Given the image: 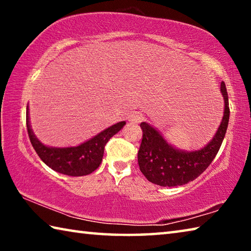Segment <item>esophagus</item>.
I'll return each instance as SVG.
<instances>
[{
  "instance_id": "obj_1",
  "label": "esophagus",
  "mask_w": 251,
  "mask_h": 251,
  "mask_svg": "<svg viewBox=\"0 0 251 251\" xmlns=\"http://www.w3.org/2000/svg\"><path fill=\"white\" fill-rule=\"evenodd\" d=\"M143 121V115L141 113H134L130 115V122L135 123V124H138Z\"/></svg>"
}]
</instances>
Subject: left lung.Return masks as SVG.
Masks as SVG:
<instances>
[{
	"instance_id": "obj_1",
	"label": "left lung",
	"mask_w": 251,
	"mask_h": 251,
	"mask_svg": "<svg viewBox=\"0 0 251 251\" xmlns=\"http://www.w3.org/2000/svg\"><path fill=\"white\" fill-rule=\"evenodd\" d=\"M225 110L222 123L211 141L201 150L186 151L168 144L158 130L147 123H141L143 139L138 151L139 169L148 180L163 187H175L201 175L217 155L226 135L229 122V103L226 85L220 84Z\"/></svg>"
}]
</instances>
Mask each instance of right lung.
<instances>
[{
  "label": "right lung",
  "instance_id": "1",
  "mask_svg": "<svg viewBox=\"0 0 251 251\" xmlns=\"http://www.w3.org/2000/svg\"><path fill=\"white\" fill-rule=\"evenodd\" d=\"M125 124V122H120L112 125L78 146L49 147L42 144L34 135L29 124L28 106L26 108V127L33 148L50 168L67 176H85L99 168L103 159L106 143Z\"/></svg>",
  "mask_w": 251,
  "mask_h": 251
}]
</instances>
